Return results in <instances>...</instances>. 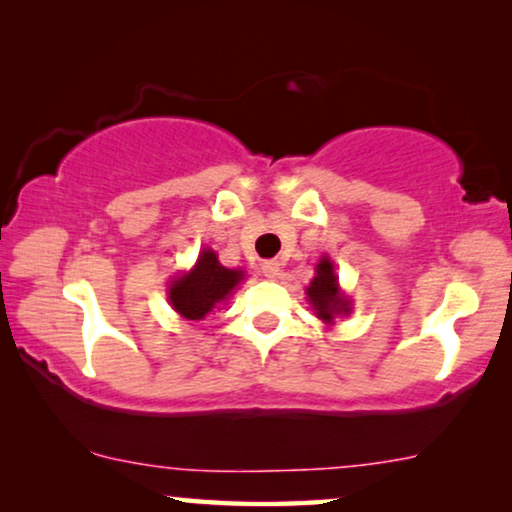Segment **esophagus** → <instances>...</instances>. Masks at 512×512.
<instances>
[{
    "mask_svg": "<svg viewBox=\"0 0 512 512\" xmlns=\"http://www.w3.org/2000/svg\"><path fill=\"white\" fill-rule=\"evenodd\" d=\"M261 272L268 279H275L277 275H279V263L277 261H265L263 265H261Z\"/></svg>",
    "mask_w": 512,
    "mask_h": 512,
    "instance_id": "34e87169",
    "label": "esophagus"
}]
</instances>
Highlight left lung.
Returning a JSON list of instances; mask_svg holds the SVG:
<instances>
[{"label":"left lung","mask_w":512,"mask_h":512,"mask_svg":"<svg viewBox=\"0 0 512 512\" xmlns=\"http://www.w3.org/2000/svg\"><path fill=\"white\" fill-rule=\"evenodd\" d=\"M314 270H317V275H314L310 286H307V300H310L317 317L324 321V324L333 326L335 317H345V314L352 312V300L340 291L331 258H321Z\"/></svg>","instance_id":"8db88e82"}]
</instances>
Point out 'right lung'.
Segmentation results:
<instances>
[{
	"label": "right lung",
	"mask_w": 512,
	"mask_h": 512,
	"mask_svg": "<svg viewBox=\"0 0 512 512\" xmlns=\"http://www.w3.org/2000/svg\"><path fill=\"white\" fill-rule=\"evenodd\" d=\"M244 279V270H230L219 263L212 249H202L198 261L184 275L174 277L167 300L188 321L205 319L219 303H226L235 286Z\"/></svg>",
	"instance_id": "add662e5"
}]
</instances>
